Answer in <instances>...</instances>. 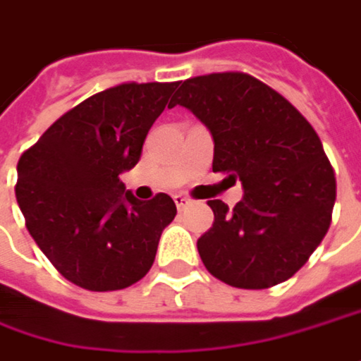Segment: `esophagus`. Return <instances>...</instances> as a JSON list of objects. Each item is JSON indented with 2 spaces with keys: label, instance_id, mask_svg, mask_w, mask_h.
I'll list each match as a JSON object with an SVG mask.
<instances>
[{
  "label": "esophagus",
  "instance_id": "1",
  "mask_svg": "<svg viewBox=\"0 0 361 361\" xmlns=\"http://www.w3.org/2000/svg\"><path fill=\"white\" fill-rule=\"evenodd\" d=\"M173 202H176V206L181 210V208L188 204V198H185V196H181V194H176V196H173Z\"/></svg>",
  "mask_w": 361,
  "mask_h": 361
}]
</instances>
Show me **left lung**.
<instances>
[{"label": "left lung", "mask_w": 361, "mask_h": 361, "mask_svg": "<svg viewBox=\"0 0 361 361\" xmlns=\"http://www.w3.org/2000/svg\"><path fill=\"white\" fill-rule=\"evenodd\" d=\"M178 104L212 133V171L245 190L235 208L208 200L214 223L198 239L202 264L243 290L286 282L331 224L337 183L319 135L286 97L239 71L185 79Z\"/></svg>", "instance_id": "8db88e82"}]
</instances>
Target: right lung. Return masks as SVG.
<instances>
[{
	"label": "right lung",
	"mask_w": 361,
	"mask_h": 361,
	"mask_svg": "<svg viewBox=\"0 0 361 361\" xmlns=\"http://www.w3.org/2000/svg\"><path fill=\"white\" fill-rule=\"evenodd\" d=\"M180 81L120 83L53 122L18 161L16 200L26 228L56 271L75 286H133L155 262L163 228L176 219L167 194L137 200L120 173Z\"/></svg>",
	"instance_id": "add662e5"
}]
</instances>
